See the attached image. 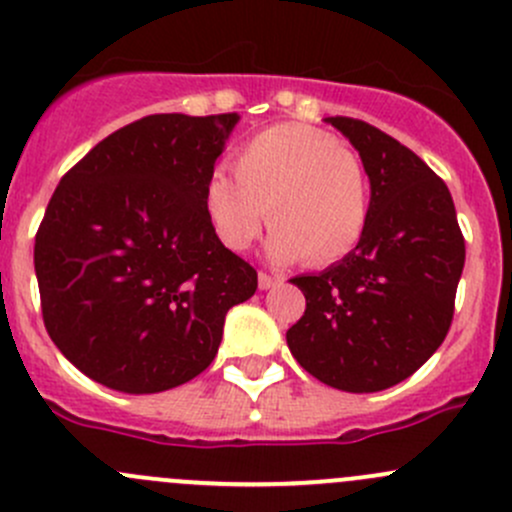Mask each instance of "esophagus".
Listing matches in <instances>:
<instances>
[{
    "label": "esophagus",
    "instance_id": "1",
    "mask_svg": "<svg viewBox=\"0 0 512 512\" xmlns=\"http://www.w3.org/2000/svg\"><path fill=\"white\" fill-rule=\"evenodd\" d=\"M281 281H283L281 276H273V273L258 271V288H261V291H268V288H273L276 283H281Z\"/></svg>",
    "mask_w": 512,
    "mask_h": 512
}]
</instances>
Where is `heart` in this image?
<instances>
[{
	"label": "heart",
	"instance_id": "obj_1",
	"mask_svg": "<svg viewBox=\"0 0 512 512\" xmlns=\"http://www.w3.org/2000/svg\"><path fill=\"white\" fill-rule=\"evenodd\" d=\"M204 207L231 251L254 244L268 209V256L323 268L350 256L365 236L370 179L360 155L333 135L283 123L241 142L234 175L217 170L207 179Z\"/></svg>",
	"mask_w": 512,
	"mask_h": 512
}]
</instances>
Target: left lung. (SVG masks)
<instances>
[{"label": "left lung", "instance_id": "1", "mask_svg": "<svg viewBox=\"0 0 512 512\" xmlns=\"http://www.w3.org/2000/svg\"><path fill=\"white\" fill-rule=\"evenodd\" d=\"M360 152L370 221L357 249L291 278L305 313L286 333L305 372L342 392H379L439 350L453 320L466 241L444 179L365 120L328 118Z\"/></svg>", "mask_w": 512, "mask_h": 512}]
</instances>
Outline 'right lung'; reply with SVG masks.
<instances>
[{"label":"right lung","mask_w":512,"mask_h":512,"mask_svg":"<svg viewBox=\"0 0 512 512\" xmlns=\"http://www.w3.org/2000/svg\"><path fill=\"white\" fill-rule=\"evenodd\" d=\"M239 115L160 113L61 177L34 244L41 315L68 362L152 394L202 374L258 273L214 231L204 187Z\"/></svg>","instance_id":"add662e5"}]
</instances>
